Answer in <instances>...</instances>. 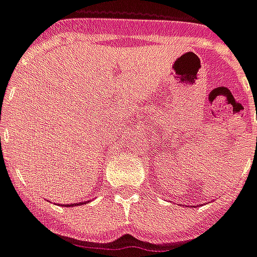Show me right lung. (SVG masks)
Segmentation results:
<instances>
[{"instance_id": "right-lung-1", "label": "right lung", "mask_w": 257, "mask_h": 257, "mask_svg": "<svg viewBox=\"0 0 257 257\" xmlns=\"http://www.w3.org/2000/svg\"><path fill=\"white\" fill-rule=\"evenodd\" d=\"M82 204V202H79V204H73V205H81ZM68 206H71V205H68Z\"/></svg>"}]
</instances>
